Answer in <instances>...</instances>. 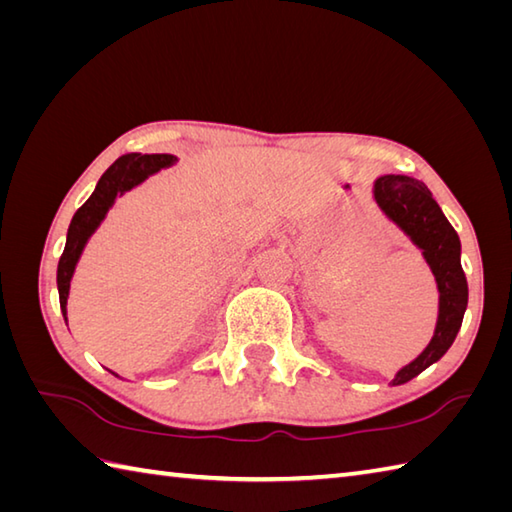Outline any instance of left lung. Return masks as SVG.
<instances>
[{
	"instance_id": "1",
	"label": "left lung",
	"mask_w": 512,
	"mask_h": 512,
	"mask_svg": "<svg viewBox=\"0 0 512 512\" xmlns=\"http://www.w3.org/2000/svg\"><path fill=\"white\" fill-rule=\"evenodd\" d=\"M374 200L387 220L422 250L440 292L433 339L391 380V385H405L429 365L438 363L453 345L469 303V284L460 264V237L424 182L409 176H380L374 182Z\"/></svg>"
}]
</instances>
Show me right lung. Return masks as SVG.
<instances>
[{
	"instance_id": "right-lung-1",
	"label": "right lung",
	"mask_w": 512,
	"mask_h": 512,
	"mask_svg": "<svg viewBox=\"0 0 512 512\" xmlns=\"http://www.w3.org/2000/svg\"><path fill=\"white\" fill-rule=\"evenodd\" d=\"M178 158L171 154H127L118 158L114 165L107 169L99 184H96L94 193L88 198L79 211L74 213L68 239H65L63 255L59 259L57 268V288H59V303L63 319L68 323V297H70V281L76 270V264L83 255L85 244L90 242V237L96 233V228L105 220L107 211L112 209L118 195H125L138 187L140 182H145L149 176H154L160 169H167L176 165Z\"/></svg>"
}]
</instances>
